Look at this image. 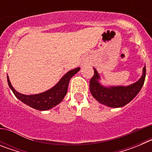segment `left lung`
Masks as SVG:
<instances>
[{
    "label": "left lung",
    "mask_w": 152,
    "mask_h": 152,
    "mask_svg": "<svg viewBox=\"0 0 152 152\" xmlns=\"http://www.w3.org/2000/svg\"><path fill=\"white\" fill-rule=\"evenodd\" d=\"M94 75L90 80V91L99 103L109 107H122L129 103L139 93L144 84L146 68H143L142 75L138 81L129 86H111L104 87L99 80L100 75L95 68Z\"/></svg>",
    "instance_id": "left-lung-1"
}]
</instances>
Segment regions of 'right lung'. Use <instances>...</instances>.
<instances>
[{
	"label": "right lung",
	"instance_id": "obj_1",
	"mask_svg": "<svg viewBox=\"0 0 152 152\" xmlns=\"http://www.w3.org/2000/svg\"><path fill=\"white\" fill-rule=\"evenodd\" d=\"M79 70H80V68H75V69L69 71L61 77V80L53 88L43 93L38 94L25 95L17 92L13 88L8 75L7 83L14 95L23 103L32 108L38 110H48L52 109V107H56V105H58V103L62 101L64 96L66 95L67 91H68L70 79L72 78L75 74L77 73Z\"/></svg>",
	"mask_w": 152,
	"mask_h": 152
}]
</instances>
